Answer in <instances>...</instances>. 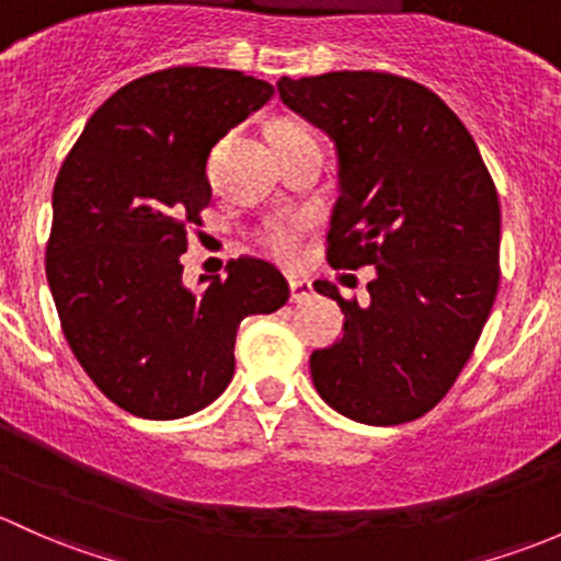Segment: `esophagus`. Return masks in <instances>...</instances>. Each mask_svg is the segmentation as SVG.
I'll return each mask as SVG.
<instances>
[{"mask_svg": "<svg viewBox=\"0 0 561 561\" xmlns=\"http://www.w3.org/2000/svg\"><path fill=\"white\" fill-rule=\"evenodd\" d=\"M288 291H291V302H302L313 294V283L308 278H288Z\"/></svg>", "mask_w": 561, "mask_h": 561, "instance_id": "34e87169", "label": "esophagus"}]
</instances>
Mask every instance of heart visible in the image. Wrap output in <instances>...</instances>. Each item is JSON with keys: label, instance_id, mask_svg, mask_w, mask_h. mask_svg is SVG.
Masks as SVG:
<instances>
[{"label": "heart", "instance_id": "obj_1", "mask_svg": "<svg viewBox=\"0 0 561 561\" xmlns=\"http://www.w3.org/2000/svg\"><path fill=\"white\" fill-rule=\"evenodd\" d=\"M270 137H273L278 151L299 146V142H316V137L310 135L308 126L291 118L275 121L273 129H270ZM310 229H313V218H310L308 213H291V216L270 218V221L256 232V245L262 248L270 259L283 264V267H294V264L302 262Z\"/></svg>", "mask_w": 561, "mask_h": 561}]
</instances>
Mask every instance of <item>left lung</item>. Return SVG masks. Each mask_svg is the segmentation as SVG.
I'll use <instances>...</instances> for the list:
<instances>
[{"mask_svg":"<svg viewBox=\"0 0 561 561\" xmlns=\"http://www.w3.org/2000/svg\"><path fill=\"white\" fill-rule=\"evenodd\" d=\"M278 91L337 146L327 262L375 267L367 305L316 280L345 313L343 340L310 354L316 391L362 424L421 419L459 378L500 288L492 175L459 115L410 78L327 72Z\"/></svg>","mask_w":561,"mask_h":561,"instance_id":"8db88e82","label":"left lung"}]
</instances>
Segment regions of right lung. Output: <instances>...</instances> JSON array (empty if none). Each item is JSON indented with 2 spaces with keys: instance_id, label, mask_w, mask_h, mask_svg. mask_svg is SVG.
Returning a JSON list of instances; mask_svg holds the SVG:
<instances>
[{
  "instance_id": "right-lung-1",
  "label": "right lung",
  "mask_w": 561,
  "mask_h": 561,
  "mask_svg": "<svg viewBox=\"0 0 561 561\" xmlns=\"http://www.w3.org/2000/svg\"><path fill=\"white\" fill-rule=\"evenodd\" d=\"M273 94L238 69H159L115 91L61 164L45 275L75 359L126 413L210 405L234 375L240 321L286 305L264 259H232L199 294L181 280L210 205L207 156Z\"/></svg>"
}]
</instances>
